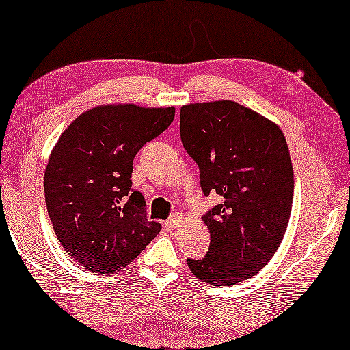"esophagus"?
<instances>
[{
  "instance_id": "34e87169",
  "label": "esophagus",
  "mask_w": 350,
  "mask_h": 350,
  "mask_svg": "<svg viewBox=\"0 0 350 350\" xmlns=\"http://www.w3.org/2000/svg\"><path fill=\"white\" fill-rule=\"evenodd\" d=\"M181 214H174V216H170L167 220L164 222V227L165 230H176L181 225Z\"/></svg>"
}]
</instances>
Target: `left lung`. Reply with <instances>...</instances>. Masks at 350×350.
<instances>
[{
    "label": "left lung",
    "mask_w": 350,
    "mask_h": 350,
    "mask_svg": "<svg viewBox=\"0 0 350 350\" xmlns=\"http://www.w3.org/2000/svg\"><path fill=\"white\" fill-rule=\"evenodd\" d=\"M180 134L200 169L205 196L224 198L203 216L211 243L191 272L214 286L254 277L282 244L293 208L294 172L280 126L230 100L181 107Z\"/></svg>",
    "instance_id": "8db88e82"
}]
</instances>
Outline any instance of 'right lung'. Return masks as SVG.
Listing matches in <instances>:
<instances>
[{
    "label": "right lung",
    "instance_id": "add662e5",
    "mask_svg": "<svg viewBox=\"0 0 350 350\" xmlns=\"http://www.w3.org/2000/svg\"><path fill=\"white\" fill-rule=\"evenodd\" d=\"M175 107L100 105L78 116L48 159V216L70 256L94 273L122 271L161 231L131 189L133 159L174 122Z\"/></svg>",
    "mask_w": 350,
    "mask_h": 350
}]
</instances>
